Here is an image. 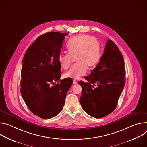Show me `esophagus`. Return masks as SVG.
<instances>
[{"label":"esophagus","mask_w":147,"mask_h":147,"mask_svg":"<svg viewBox=\"0 0 147 147\" xmlns=\"http://www.w3.org/2000/svg\"><path fill=\"white\" fill-rule=\"evenodd\" d=\"M73 84H75H75H78V82H77L76 80H73Z\"/></svg>","instance_id":"obj_1"}]
</instances>
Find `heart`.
Instances as JSON below:
<instances>
[{
	"instance_id": "b5f03b06",
	"label": "heart",
	"mask_w": 147,
	"mask_h": 147,
	"mask_svg": "<svg viewBox=\"0 0 147 147\" xmlns=\"http://www.w3.org/2000/svg\"><path fill=\"white\" fill-rule=\"evenodd\" d=\"M68 54H62L58 57L60 67L68 69L72 59L77 63L64 74V77L78 79L86 74L88 67L92 68L100 58L99 44L97 39L89 35H80L72 38L67 44Z\"/></svg>"
}]
</instances>
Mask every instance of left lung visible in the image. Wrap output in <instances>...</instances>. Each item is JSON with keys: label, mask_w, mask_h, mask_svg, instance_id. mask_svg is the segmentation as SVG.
I'll use <instances>...</instances> for the list:
<instances>
[{"label": "left lung", "mask_w": 147, "mask_h": 147, "mask_svg": "<svg viewBox=\"0 0 147 147\" xmlns=\"http://www.w3.org/2000/svg\"><path fill=\"white\" fill-rule=\"evenodd\" d=\"M124 67L119 48L108 40L99 63L89 76H85L88 82H78L82 86L80 103L89 115L102 118L116 108L125 82Z\"/></svg>", "instance_id": "8db88e82"}]
</instances>
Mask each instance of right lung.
<instances>
[{"instance_id": "1", "label": "right lung", "mask_w": 147, "mask_h": 147, "mask_svg": "<svg viewBox=\"0 0 147 147\" xmlns=\"http://www.w3.org/2000/svg\"><path fill=\"white\" fill-rule=\"evenodd\" d=\"M68 34L51 31L41 35L27 48L23 59L22 96L29 110L44 119L61 112L72 85L71 78L59 79L61 67L58 59ZM54 81H57L56 85Z\"/></svg>"}]
</instances>
